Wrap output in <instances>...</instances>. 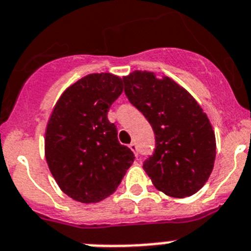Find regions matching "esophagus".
Instances as JSON below:
<instances>
[{"instance_id":"1","label":"esophagus","mask_w":251,"mask_h":251,"mask_svg":"<svg viewBox=\"0 0 251 251\" xmlns=\"http://www.w3.org/2000/svg\"><path fill=\"white\" fill-rule=\"evenodd\" d=\"M128 148L134 151L135 155H138V145H136V143H131L130 145H128Z\"/></svg>"}]
</instances>
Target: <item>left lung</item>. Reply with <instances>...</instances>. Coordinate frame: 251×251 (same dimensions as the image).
<instances>
[{
  "label": "left lung",
  "instance_id": "8db88e82",
  "mask_svg": "<svg viewBox=\"0 0 251 251\" xmlns=\"http://www.w3.org/2000/svg\"><path fill=\"white\" fill-rule=\"evenodd\" d=\"M124 82L126 97L155 134V150L145 159L144 171L165 195H195L210 177L216 158V139L207 115L171 78L135 71Z\"/></svg>",
  "mask_w": 251,
  "mask_h": 251
}]
</instances>
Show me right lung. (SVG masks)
<instances>
[{
	"label": "right lung",
	"mask_w": 251,
	"mask_h": 251,
	"mask_svg": "<svg viewBox=\"0 0 251 251\" xmlns=\"http://www.w3.org/2000/svg\"><path fill=\"white\" fill-rule=\"evenodd\" d=\"M123 82L110 73L80 78L63 92L48 121V167L65 195L82 203L112 195L134 163V152L119 143L107 119Z\"/></svg>",
	"instance_id": "add662e5"
}]
</instances>
